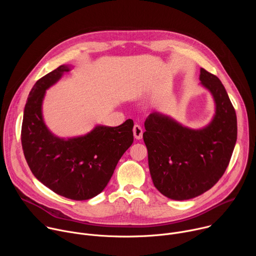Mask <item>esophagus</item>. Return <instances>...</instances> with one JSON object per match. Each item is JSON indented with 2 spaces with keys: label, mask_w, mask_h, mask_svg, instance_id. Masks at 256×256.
Wrapping results in <instances>:
<instances>
[{
  "label": "esophagus",
  "mask_w": 256,
  "mask_h": 256,
  "mask_svg": "<svg viewBox=\"0 0 256 256\" xmlns=\"http://www.w3.org/2000/svg\"><path fill=\"white\" fill-rule=\"evenodd\" d=\"M132 132H134V136L136 140H140L142 138V128L140 126L134 124Z\"/></svg>",
  "instance_id": "34e87169"
}]
</instances>
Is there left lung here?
<instances>
[{
	"label": "left lung",
	"mask_w": 256,
	"mask_h": 256,
	"mask_svg": "<svg viewBox=\"0 0 256 256\" xmlns=\"http://www.w3.org/2000/svg\"><path fill=\"white\" fill-rule=\"evenodd\" d=\"M200 80L216 103L214 116L206 128L192 130L158 112L144 122L142 138L153 184L175 200L210 190L225 173L237 140L236 112L224 85L202 68Z\"/></svg>",
	"instance_id": "left-lung-1"
}]
</instances>
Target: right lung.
<instances>
[{"label":"right lung","instance_id":"1","mask_svg":"<svg viewBox=\"0 0 256 256\" xmlns=\"http://www.w3.org/2000/svg\"><path fill=\"white\" fill-rule=\"evenodd\" d=\"M68 70V66H60L34 84L24 108L21 142L26 162L42 184L66 198L86 200L105 188L132 146L134 122L97 126L85 136L68 140L54 136L42 118V100L46 90Z\"/></svg>","mask_w":256,"mask_h":256}]
</instances>
